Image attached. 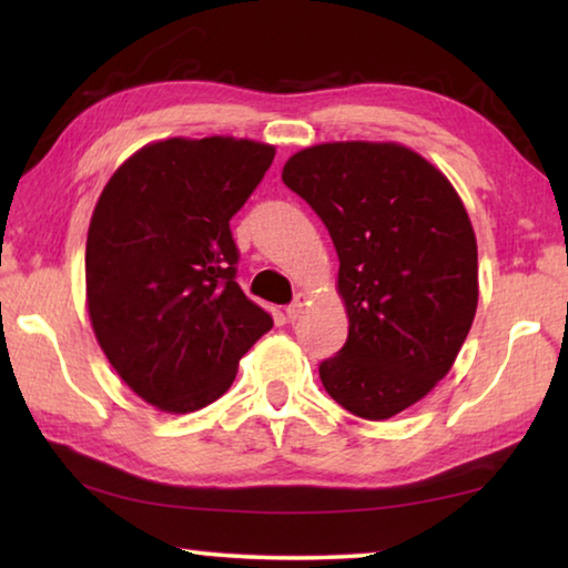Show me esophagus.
<instances>
[{"instance_id":"esophagus-1","label":"esophagus","mask_w":568,"mask_h":568,"mask_svg":"<svg viewBox=\"0 0 568 568\" xmlns=\"http://www.w3.org/2000/svg\"><path fill=\"white\" fill-rule=\"evenodd\" d=\"M305 305H307V293H297V295H295V301L285 307L287 321L295 323L297 318H301L303 311H305Z\"/></svg>"}]
</instances>
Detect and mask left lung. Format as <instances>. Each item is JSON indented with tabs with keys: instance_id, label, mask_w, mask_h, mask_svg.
<instances>
[{
	"instance_id": "8db88e82",
	"label": "left lung",
	"mask_w": 568,
	"mask_h": 568,
	"mask_svg": "<svg viewBox=\"0 0 568 568\" xmlns=\"http://www.w3.org/2000/svg\"><path fill=\"white\" fill-rule=\"evenodd\" d=\"M283 182L328 227L348 341L321 363L328 396L365 420L426 398L454 365L478 305V247L456 187L400 142H321Z\"/></svg>"
}]
</instances>
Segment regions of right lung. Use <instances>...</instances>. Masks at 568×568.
<instances>
[{
  "instance_id": "right-lung-1",
  "label": "right lung",
  "mask_w": 568,
  "mask_h": 568,
  "mask_svg": "<svg viewBox=\"0 0 568 568\" xmlns=\"http://www.w3.org/2000/svg\"><path fill=\"white\" fill-rule=\"evenodd\" d=\"M273 158L275 145L230 134L158 140L114 170L94 205L84 253L94 338L158 410L210 406L273 328L235 283L230 233Z\"/></svg>"
}]
</instances>
